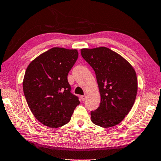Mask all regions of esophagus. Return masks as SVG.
<instances>
[{
  "instance_id": "34e87169",
  "label": "esophagus",
  "mask_w": 161,
  "mask_h": 161,
  "mask_svg": "<svg viewBox=\"0 0 161 161\" xmlns=\"http://www.w3.org/2000/svg\"><path fill=\"white\" fill-rule=\"evenodd\" d=\"M86 99V95H83V96H81V100H82V101H85Z\"/></svg>"
}]
</instances>
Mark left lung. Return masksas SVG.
I'll list each match as a JSON object with an SVG mask.
<instances>
[{
  "label": "left lung",
  "instance_id": "1",
  "mask_svg": "<svg viewBox=\"0 0 161 161\" xmlns=\"http://www.w3.org/2000/svg\"><path fill=\"white\" fill-rule=\"evenodd\" d=\"M80 53L95 72L101 96L99 108L91 111L92 122L104 128L114 126L124 119L136 99L137 78L134 69L108 48H83Z\"/></svg>",
  "mask_w": 161,
  "mask_h": 161
}]
</instances>
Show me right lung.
<instances>
[{"mask_svg":"<svg viewBox=\"0 0 161 161\" xmlns=\"http://www.w3.org/2000/svg\"><path fill=\"white\" fill-rule=\"evenodd\" d=\"M78 57L75 49L55 47L38 56L27 67L23 92L30 110L43 125L58 128L67 124L80 104L67 80Z\"/></svg>","mask_w":161,"mask_h":161,"instance_id":"1","label":"right lung"}]
</instances>
